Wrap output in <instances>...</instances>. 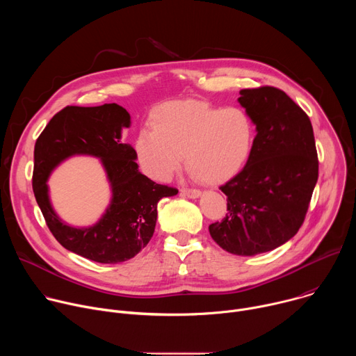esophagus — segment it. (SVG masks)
Segmentation results:
<instances>
[{"label":"esophagus","instance_id":"1","mask_svg":"<svg viewBox=\"0 0 356 356\" xmlns=\"http://www.w3.org/2000/svg\"><path fill=\"white\" fill-rule=\"evenodd\" d=\"M181 194L188 198H198L201 195V191L195 188H181Z\"/></svg>","mask_w":356,"mask_h":356}]
</instances>
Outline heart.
I'll list each match as a JSON object with an SVG mask.
<instances>
[{"instance_id":"b5f03b06","label":"heart","mask_w":356,"mask_h":356,"mask_svg":"<svg viewBox=\"0 0 356 356\" xmlns=\"http://www.w3.org/2000/svg\"><path fill=\"white\" fill-rule=\"evenodd\" d=\"M255 139L257 125L243 108L186 99L152 113V127L138 132L134 147L142 172L156 181H169L184 155L197 179L220 184L245 168Z\"/></svg>"}]
</instances>
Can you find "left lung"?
Here are the masks:
<instances>
[{
	"label": "left lung",
	"instance_id": "1",
	"mask_svg": "<svg viewBox=\"0 0 356 356\" xmlns=\"http://www.w3.org/2000/svg\"><path fill=\"white\" fill-rule=\"evenodd\" d=\"M238 103L257 125V139L245 168L220 187L227 216L209 227L227 252L253 257L291 239L309 210L318 179L310 118L282 90L245 88Z\"/></svg>",
	"mask_w": 356,
	"mask_h": 356
}]
</instances>
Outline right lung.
<instances>
[{
  "label": "right lung",
  "instance_id": "obj_1",
  "mask_svg": "<svg viewBox=\"0 0 356 356\" xmlns=\"http://www.w3.org/2000/svg\"><path fill=\"white\" fill-rule=\"evenodd\" d=\"M129 127L131 115L115 103L70 106L49 121L35 143L32 187L50 232L67 250L98 264L125 262L139 253L155 232L159 200L179 193L138 170L135 149L121 142ZM72 156L98 157L112 187L109 207L90 227L66 225L49 202L47 179Z\"/></svg>",
  "mask_w": 356,
  "mask_h": 356
}]
</instances>
